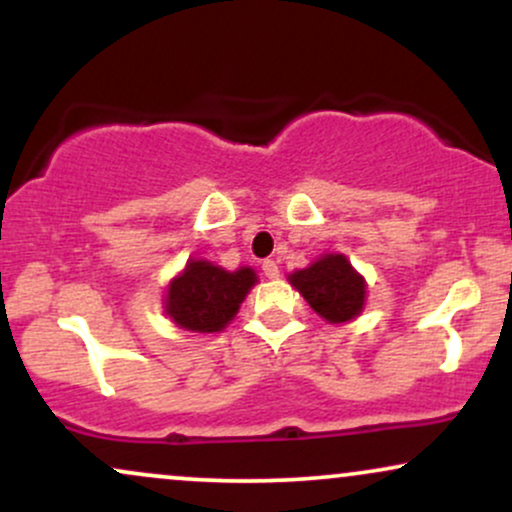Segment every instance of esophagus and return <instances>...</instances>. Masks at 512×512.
I'll return each mask as SVG.
<instances>
[{"label":"esophagus","instance_id":"1","mask_svg":"<svg viewBox=\"0 0 512 512\" xmlns=\"http://www.w3.org/2000/svg\"><path fill=\"white\" fill-rule=\"evenodd\" d=\"M262 274L267 276V279H276L279 276V267H276L274 260H264L262 262Z\"/></svg>","mask_w":512,"mask_h":512}]
</instances>
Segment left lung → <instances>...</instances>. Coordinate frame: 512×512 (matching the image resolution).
<instances>
[{
  "mask_svg": "<svg viewBox=\"0 0 512 512\" xmlns=\"http://www.w3.org/2000/svg\"><path fill=\"white\" fill-rule=\"evenodd\" d=\"M291 284L317 315L330 322L354 320L366 298V284L344 255L320 257L308 269L291 274Z\"/></svg>",
  "mask_w": 512,
  "mask_h": 512,
  "instance_id": "obj_1",
  "label": "left lung"
}]
</instances>
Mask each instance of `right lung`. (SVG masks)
Listing matches in <instances>:
<instances>
[{
	"label": "right lung",
	"instance_id": "1",
	"mask_svg": "<svg viewBox=\"0 0 512 512\" xmlns=\"http://www.w3.org/2000/svg\"><path fill=\"white\" fill-rule=\"evenodd\" d=\"M252 284L255 272L248 267L226 272L211 262L190 260L185 272L170 281L166 313L190 332H219L238 313Z\"/></svg>",
	"mask_w": 512,
	"mask_h": 512
}]
</instances>
